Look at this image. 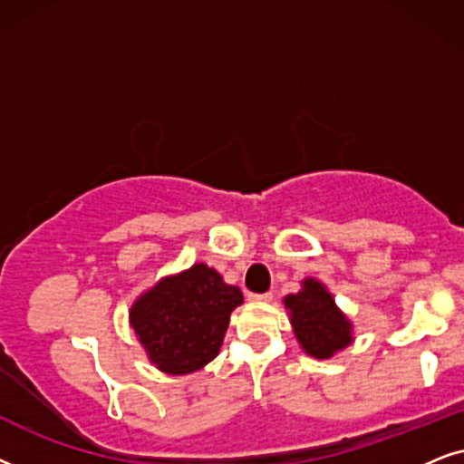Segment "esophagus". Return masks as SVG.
<instances>
[{
    "instance_id": "34e87169",
    "label": "esophagus",
    "mask_w": 464,
    "mask_h": 464,
    "mask_svg": "<svg viewBox=\"0 0 464 464\" xmlns=\"http://www.w3.org/2000/svg\"><path fill=\"white\" fill-rule=\"evenodd\" d=\"M271 299H274L271 293H248V301H255V304H267Z\"/></svg>"
}]
</instances>
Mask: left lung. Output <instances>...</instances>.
<instances>
[{
  "mask_svg": "<svg viewBox=\"0 0 464 464\" xmlns=\"http://www.w3.org/2000/svg\"><path fill=\"white\" fill-rule=\"evenodd\" d=\"M284 305L290 310L295 335L310 356L329 358L352 342L350 323L335 307L333 296L316 280H305L304 290L288 295Z\"/></svg>",
  "mask_w": 464,
  "mask_h": 464,
  "instance_id": "8db88e82",
  "label": "left lung"
}]
</instances>
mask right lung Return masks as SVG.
I'll return each instance as SVG.
<instances>
[{
  "label": "right lung",
  "instance_id": "right-lung-1",
  "mask_svg": "<svg viewBox=\"0 0 464 464\" xmlns=\"http://www.w3.org/2000/svg\"><path fill=\"white\" fill-rule=\"evenodd\" d=\"M242 301V290L199 263L141 295L129 318L154 365L184 375L218 354L231 312Z\"/></svg>",
  "mask_w": 464,
  "mask_h": 464
}]
</instances>
